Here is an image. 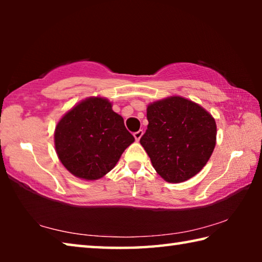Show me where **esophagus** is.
I'll return each mask as SVG.
<instances>
[{
  "label": "esophagus",
  "mask_w": 262,
  "mask_h": 262,
  "mask_svg": "<svg viewBox=\"0 0 262 262\" xmlns=\"http://www.w3.org/2000/svg\"><path fill=\"white\" fill-rule=\"evenodd\" d=\"M142 135H143V130H142V129H140V130H137V132L134 133V137H135L136 141H140Z\"/></svg>",
  "instance_id": "obj_1"
}]
</instances>
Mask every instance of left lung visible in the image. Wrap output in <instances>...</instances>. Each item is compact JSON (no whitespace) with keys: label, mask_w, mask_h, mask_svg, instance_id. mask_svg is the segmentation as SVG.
Masks as SVG:
<instances>
[{"label":"left lung","mask_w":262,"mask_h":262,"mask_svg":"<svg viewBox=\"0 0 262 262\" xmlns=\"http://www.w3.org/2000/svg\"><path fill=\"white\" fill-rule=\"evenodd\" d=\"M147 119L140 143L164 180L183 183L202 170L216 144V122L206 110L170 97L150 104Z\"/></svg>","instance_id":"1"}]
</instances>
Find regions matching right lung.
Wrapping results in <instances>:
<instances>
[{
  "mask_svg": "<svg viewBox=\"0 0 262 262\" xmlns=\"http://www.w3.org/2000/svg\"><path fill=\"white\" fill-rule=\"evenodd\" d=\"M54 139L61 163L70 173L86 180L104 177L135 141L121 115L100 97L83 100L66 113Z\"/></svg>",
  "mask_w": 262,
  "mask_h": 262,
  "instance_id": "obj_1",
  "label": "right lung"
}]
</instances>
